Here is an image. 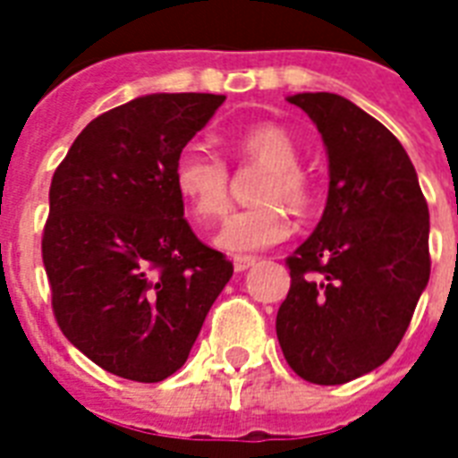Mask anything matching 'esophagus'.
I'll use <instances>...</instances> for the list:
<instances>
[{
    "mask_svg": "<svg viewBox=\"0 0 458 458\" xmlns=\"http://www.w3.org/2000/svg\"><path fill=\"white\" fill-rule=\"evenodd\" d=\"M254 264H257V259H254V257H235V259H233V268H235V273L247 271V268H251Z\"/></svg>",
    "mask_w": 458,
    "mask_h": 458,
    "instance_id": "esophagus-1",
    "label": "esophagus"
}]
</instances>
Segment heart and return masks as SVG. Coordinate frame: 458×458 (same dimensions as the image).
Masks as SVG:
<instances>
[{"label": "heart", "mask_w": 458, "mask_h": 458, "mask_svg": "<svg viewBox=\"0 0 458 458\" xmlns=\"http://www.w3.org/2000/svg\"><path fill=\"white\" fill-rule=\"evenodd\" d=\"M228 145L242 165L266 171L257 192L266 207L230 216L216 244L233 254L257 251L283 242L290 235L285 208L293 214H309L316 204V182L300 165V147L294 138L276 123H257L233 132ZM173 182L199 223H216L233 204L228 165L199 145H187L175 158Z\"/></svg>", "instance_id": "b5f03b06"}]
</instances>
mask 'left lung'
I'll use <instances>...</instances> for the list:
<instances>
[{"label":"left lung","mask_w":458,"mask_h":458,"mask_svg":"<svg viewBox=\"0 0 458 458\" xmlns=\"http://www.w3.org/2000/svg\"><path fill=\"white\" fill-rule=\"evenodd\" d=\"M327 149L323 218L287 257L290 293L276 333L285 361L313 385H342L385 363L430 278L428 201L404 147L380 121L330 92L287 99Z\"/></svg>","instance_id":"8db88e82"}]
</instances>
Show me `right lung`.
I'll use <instances>...</instances> for the list:
<instances>
[{
    "instance_id": "obj_1",
    "label": "right lung",
    "mask_w": 458,
    "mask_h": 458,
    "mask_svg": "<svg viewBox=\"0 0 458 458\" xmlns=\"http://www.w3.org/2000/svg\"><path fill=\"white\" fill-rule=\"evenodd\" d=\"M225 102L138 97L85 125L54 171L42 261L54 318L99 369L158 383L187 361L233 276L194 235L173 182L175 158Z\"/></svg>"
}]
</instances>
